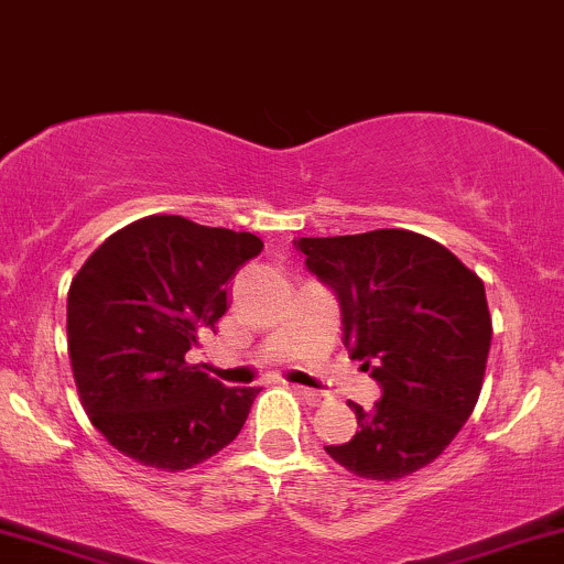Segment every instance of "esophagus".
Returning <instances> with one entry per match:
<instances>
[{
    "label": "esophagus",
    "instance_id": "obj_1",
    "mask_svg": "<svg viewBox=\"0 0 564 564\" xmlns=\"http://www.w3.org/2000/svg\"><path fill=\"white\" fill-rule=\"evenodd\" d=\"M293 390L299 392V395L304 398V401H306L308 405H319V403H325V401H328V395H325V392L308 390V387H293Z\"/></svg>",
    "mask_w": 564,
    "mask_h": 564
}]
</instances>
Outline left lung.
Listing matches in <instances>:
<instances>
[{
    "label": "left lung",
    "instance_id": "8db88e82",
    "mask_svg": "<svg viewBox=\"0 0 564 564\" xmlns=\"http://www.w3.org/2000/svg\"><path fill=\"white\" fill-rule=\"evenodd\" d=\"M306 269L341 304L344 347L379 381L357 433L325 452L360 478L395 481L433 463L468 422L487 368L492 317L484 282L414 231L295 239Z\"/></svg>",
    "mask_w": 564,
    "mask_h": 564
}]
</instances>
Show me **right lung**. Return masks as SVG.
<instances>
[{
	"label": "right lung",
	"mask_w": 564,
	"mask_h": 564,
	"mask_svg": "<svg viewBox=\"0 0 564 564\" xmlns=\"http://www.w3.org/2000/svg\"><path fill=\"white\" fill-rule=\"evenodd\" d=\"M263 250L256 234L150 215L120 228L69 284L66 338L94 427L126 457L185 470L226 449L258 387H226L187 349L228 308V282Z\"/></svg>",
	"instance_id": "add662e5"
}]
</instances>
